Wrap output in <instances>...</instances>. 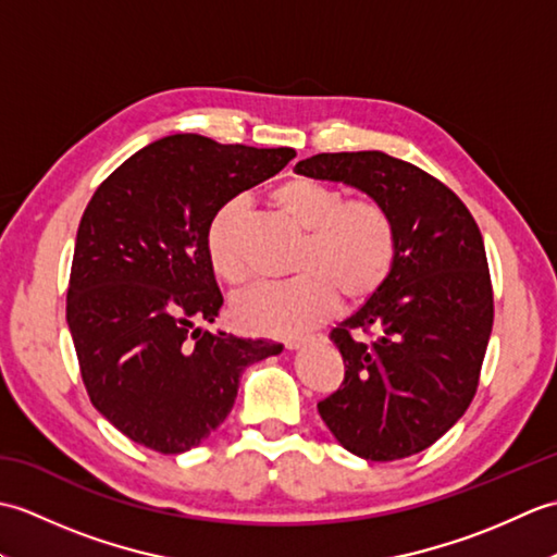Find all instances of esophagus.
Instances as JSON below:
<instances>
[{"label": "esophagus", "instance_id": "34e87169", "mask_svg": "<svg viewBox=\"0 0 557 557\" xmlns=\"http://www.w3.org/2000/svg\"><path fill=\"white\" fill-rule=\"evenodd\" d=\"M309 342H313V337H292V339L285 342V347H287L289 351H294V349L306 347V345H309Z\"/></svg>", "mask_w": 557, "mask_h": 557}]
</instances>
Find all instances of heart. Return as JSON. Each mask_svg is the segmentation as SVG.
I'll return each mask as SVG.
<instances>
[{
  "label": "heart",
  "instance_id": "1",
  "mask_svg": "<svg viewBox=\"0 0 557 557\" xmlns=\"http://www.w3.org/2000/svg\"><path fill=\"white\" fill-rule=\"evenodd\" d=\"M272 203L306 232L294 272L277 285H258L232 301V318L246 333L289 337L330 318L342 297L359 306L375 297L397 258V232L387 212L371 200H347V194L325 182L297 176L272 194ZM244 200H227L208 224L212 270L244 285L251 275L246 244Z\"/></svg>",
  "mask_w": 557,
  "mask_h": 557
}]
</instances>
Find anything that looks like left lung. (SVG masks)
I'll return each mask as SVG.
<instances>
[{"label":"left lung","instance_id":"1","mask_svg":"<svg viewBox=\"0 0 557 557\" xmlns=\"http://www.w3.org/2000/svg\"><path fill=\"white\" fill-rule=\"evenodd\" d=\"M294 170L359 188L397 232L383 289L330 333L345 381L318 401V413L351 455H417L453 429L476 395L493 327L479 224L435 176L381 150L321 152ZM363 332L374 339L361 341Z\"/></svg>","mask_w":557,"mask_h":557}]
</instances>
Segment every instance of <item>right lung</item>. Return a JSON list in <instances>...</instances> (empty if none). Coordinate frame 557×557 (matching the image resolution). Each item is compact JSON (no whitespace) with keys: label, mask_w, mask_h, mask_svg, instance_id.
I'll use <instances>...</instances> for the list:
<instances>
[{"label":"right lung","mask_w":557,"mask_h":557,"mask_svg":"<svg viewBox=\"0 0 557 557\" xmlns=\"http://www.w3.org/2000/svg\"><path fill=\"white\" fill-rule=\"evenodd\" d=\"M294 156L174 134L134 152L92 194L66 323L92 407L134 443L162 455L198 447L227 419L246 366L282 351L196 323H215L222 306L206 246L212 215Z\"/></svg>","instance_id":"right-lung-1"}]
</instances>
